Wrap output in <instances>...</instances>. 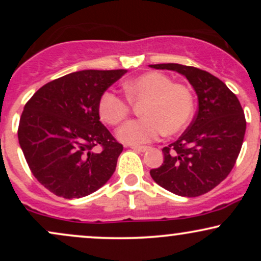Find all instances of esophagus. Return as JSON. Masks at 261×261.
<instances>
[{"instance_id":"1","label":"esophagus","mask_w":261,"mask_h":261,"mask_svg":"<svg viewBox=\"0 0 261 261\" xmlns=\"http://www.w3.org/2000/svg\"><path fill=\"white\" fill-rule=\"evenodd\" d=\"M130 148H133L136 152H145L148 147L147 146H130Z\"/></svg>"}]
</instances>
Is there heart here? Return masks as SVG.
Returning a JSON list of instances; mask_svg holds the SVG:
<instances>
[{
    "label": "heart",
    "instance_id": "b5f03b06",
    "mask_svg": "<svg viewBox=\"0 0 261 261\" xmlns=\"http://www.w3.org/2000/svg\"><path fill=\"white\" fill-rule=\"evenodd\" d=\"M133 103H143L142 119L127 121L119 128L116 136L121 142L140 146L157 140L163 134L174 135L181 131L194 114L193 93L181 83H173L161 72L143 73L122 86ZM98 110L101 120L115 126L127 118L131 103L115 92L101 94Z\"/></svg>",
    "mask_w": 261,
    "mask_h": 261
}]
</instances>
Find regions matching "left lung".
Masks as SVG:
<instances>
[{"label": "left lung", "instance_id": "8db88e82", "mask_svg": "<svg viewBox=\"0 0 261 261\" xmlns=\"http://www.w3.org/2000/svg\"><path fill=\"white\" fill-rule=\"evenodd\" d=\"M184 74L194 87L199 109L185 133L164 147L161 167L152 179L170 193L195 197L227 178L243 145L247 121L236 94L214 74L179 64L149 65Z\"/></svg>", "mask_w": 261, "mask_h": 261}]
</instances>
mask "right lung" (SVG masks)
I'll list each match as a JSON object with an SVG mask.
<instances>
[{"label":"right lung","instance_id":"obj_1","mask_svg":"<svg viewBox=\"0 0 261 261\" xmlns=\"http://www.w3.org/2000/svg\"><path fill=\"white\" fill-rule=\"evenodd\" d=\"M126 70H85L44 85L27 101L18 140L37 180L65 199L94 193L115 172L122 145L99 121L98 103ZM97 145L100 152L92 151Z\"/></svg>","mask_w":261,"mask_h":261}]
</instances>
